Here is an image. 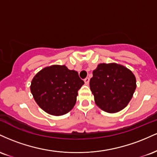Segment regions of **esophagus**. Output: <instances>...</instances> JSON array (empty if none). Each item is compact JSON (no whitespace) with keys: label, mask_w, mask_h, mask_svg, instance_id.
I'll use <instances>...</instances> for the list:
<instances>
[{"label":"esophagus","mask_w":157,"mask_h":157,"mask_svg":"<svg viewBox=\"0 0 157 157\" xmlns=\"http://www.w3.org/2000/svg\"><path fill=\"white\" fill-rule=\"evenodd\" d=\"M89 80H90V79L89 78V77H86V78L85 79L84 82H85V83H86V85H89Z\"/></svg>","instance_id":"1"}]
</instances>
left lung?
I'll return each mask as SVG.
<instances>
[{
  "instance_id": "1",
  "label": "left lung",
  "mask_w": 157,
  "mask_h": 157,
  "mask_svg": "<svg viewBox=\"0 0 157 157\" xmlns=\"http://www.w3.org/2000/svg\"><path fill=\"white\" fill-rule=\"evenodd\" d=\"M89 85L96 105L108 113L125 109L136 87L132 71L114 63L99 64L93 71Z\"/></svg>"
}]
</instances>
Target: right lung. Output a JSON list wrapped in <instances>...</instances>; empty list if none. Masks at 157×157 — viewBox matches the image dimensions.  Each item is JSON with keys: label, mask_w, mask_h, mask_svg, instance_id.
<instances>
[{"label": "right lung", "mask_w": 157, "mask_h": 157, "mask_svg": "<svg viewBox=\"0 0 157 157\" xmlns=\"http://www.w3.org/2000/svg\"><path fill=\"white\" fill-rule=\"evenodd\" d=\"M83 84L77 71L69 70L64 65H53L43 68L34 77L30 90L44 111L60 116L73 109L77 91Z\"/></svg>", "instance_id": "add662e5"}]
</instances>
